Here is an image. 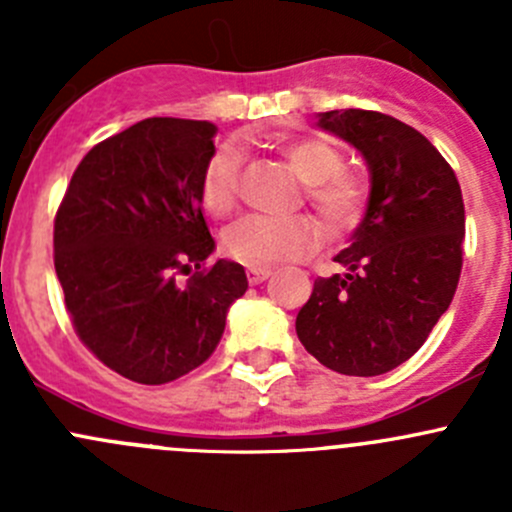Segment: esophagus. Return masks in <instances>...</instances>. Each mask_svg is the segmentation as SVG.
<instances>
[{
  "mask_svg": "<svg viewBox=\"0 0 512 512\" xmlns=\"http://www.w3.org/2000/svg\"><path fill=\"white\" fill-rule=\"evenodd\" d=\"M270 275L272 272L267 270V267H250V270H247V280H250V285H262Z\"/></svg>",
  "mask_w": 512,
  "mask_h": 512,
  "instance_id": "esophagus-1",
  "label": "esophagus"
}]
</instances>
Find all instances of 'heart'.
<instances>
[{
    "label": "heart",
    "instance_id": "heart-1",
    "mask_svg": "<svg viewBox=\"0 0 512 512\" xmlns=\"http://www.w3.org/2000/svg\"><path fill=\"white\" fill-rule=\"evenodd\" d=\"M282 156L304 183L309 205L332 227H347L359 218L364 190L344 175V156L324 138H299L282 148ZM242 148L225 143L210 156L200 175V198L215 215L235 208L240 195ZM322 242V227L307 215L270 218L247 215L225 232L227 255L252 267H272L299 260Z\"/></svg>",
    "mask_w": 512,
    "mask_h": 512
}]
</instances>
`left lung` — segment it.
Masks as SVG:
<instances>
[{"mask_svg":"<svg viewBox=\"0 0 512 512\" xmlns=\"http://www.w3.org/2000/svg\"><path fill=\"white\" fill-rule=\"evenodd\" d=\"M317 126L361 153L369 200L344 275L319 277L297 337L327 369L379 376L411 359L456 294L466 235L461 185L426 136L376 111L344 108Z\"/></svg>","mask_w":512,"mask_h":512,"instance_id":"obj_1","label":"left lung"}]
</instances>
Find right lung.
<instances>
[{
	"label": "right lung",
	"instance_id": "add662e5",
	"mask_svg": "<svg viewBox=\"0 0 512 512\" xmlns=\"http://www.w3.org/2000/svg\"><path fill=\"white\" fill-rule=\"evenodd\" d=\"M218 126L146 118L74 170L54 223V267L81 342L138 384H168L210 359L245 267L218 260L200 175ZM196 267L180 286L178 271Z\"/></svg>",
	"mask_w": 512,
	"mask_h": 512
}]
</instances>
